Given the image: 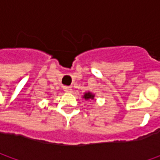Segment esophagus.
<instances>
[{"label":"esophagus","instance_id":"1","mask_svg":"<svg viewBox=\"0 0 160 160\" xmlns=\"http://www.w3.org/2000/svg\"><path fill=\"white\" fill-rule=\"evenodd\" d=\"M63 90L66 92H72V87H70V86H63Z\"/></svg>","mask_w":160,"mask_h":160}]
</instances>
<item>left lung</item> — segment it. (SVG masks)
Returning a JSON list of instances; mask_svg holds the SVG:
<instances>
[{"label":"left lung","mask_w":160,"mask_h":160,"mask_svg":"<svg viewBox=\"0 0 160 160\" xmlns=\"http://www.w3.org/2000/svg\"><path fill=\"white\" fill-rule=\"evenodd\" d=\"M83 97H84V99L85 100H92L93 98H94V95L93 94H92L91 92H87V93H85L84 95H83Z\"/></svg>","instance_id":"8db88e82"}]
</instances>
